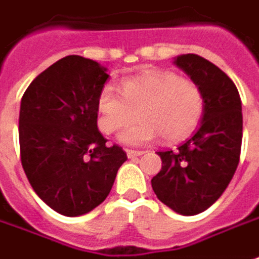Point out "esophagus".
I'll return each instance as SVG.
<instances>
[{
  "label": "esophagus",
  "mask_w": 259,
  "mask_h": 259,
  "mask_svg": "<svg viewBox=\"0 0 259 259\" xmlns=\"http://www.w3.org/2000/svg\"><path fill=\"white\" fill-rule=\"evenodd\" d=\"M144 154V151H134V150H126V155L128 158H135V157H140V155Z\"/></svg>",
  "instance_id": "1"
}]
</instances>
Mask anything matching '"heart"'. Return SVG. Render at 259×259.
<instances>
[{"label":"heart","instance_id":"1","mask_svg":"<svg viewBox=\"0 0 259 259\" xmlns=\"http://www.w3.org/2000/svg\"><path fill=\"white\" fill-rule=\"evenodd\" d=\"M119 95L111 85L98 95V128L112 134L125 126L118 140L126 145H144L163 135L165 141H179L192 134L204 112V96L199 85L173 72L151 70L122 80Z\"/></svg>","mask_w":259,"mask_h":259}]
</instances>
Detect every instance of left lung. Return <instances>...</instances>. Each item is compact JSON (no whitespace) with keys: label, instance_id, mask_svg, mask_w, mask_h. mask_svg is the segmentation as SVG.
<instances>
[{"label":"left lung","instance_id":"obj_1","mask_svg":"<svg viewBox=\"0 0 259 259\" xmlns=\"http://www.w3.org/2000/svg\"><path fill=\"white\" fill-rule=\"evenodd\" d=\"M174 65L196 82L204 112L193 135L177 150L158 151L161 170L151 180L158 200L176 213H202L222 196L239 163L242 104L231 77L197 55L174 57Z\"/></svg>","mask_w":259,"mask_h":259}]
</instances>
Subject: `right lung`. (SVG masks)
<instances>
[{"instance_id":"add662e5","label":"right lung","mask_w":259,"mask_h":259,"mask_svg":"<svg viewBox=\"0 0 259 259\" xmlns=\"http://www.w3.org/2000/svg\"><path fill=\"white\" fill-rule=\"evenodd\" d=\"M106 67L66 56L35 77L18 119L21 164L37 196L57 213L80 216L104 202L125 151L98 130V95Z\"/></svg>"}]
</instances>
